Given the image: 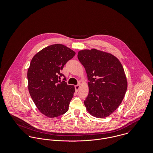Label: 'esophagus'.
Segmentation results:
<instances>
[{"label":"esophagus","instance_id":"esophagus-1","mask_svg":"<svg viewBox=\"0 0 153 153\" xmlns=\"http://www.w3.org/2000/svg\"><path fill=\"white\" fill-rule=\"evenodd\" d=\"M79 87H80L79 85H75V91H76V92H78V90H79Z\"/></svg>","mask_w":153,"mask_h":153}]
</instances>
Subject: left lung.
I'll list each match as a JSON object with an SVG mask.
<instances>
[{"label": "left lung", "mask_w": 153, "mask_h": 153, "mask_svg": "<svg viewBox=\"0 0 153 153\" xmlns=\"http://www.w3.org/2000/svg\"><path fill=\"white\" fill-rule=\"evenodd\" d=\"M78 58L89 81V94L84 101L88 111L98 118L108 116L119 107L127 91L123 66L114 55L94 49L79 51Z\"/></svg>", "instance_id": "obj_1"}]
</instances>
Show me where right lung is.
<instances>
[{
    "label": "right lung",
    "instance_id": "1",
    "mask_svg": "<svg viewBox=\"0 0 153 153\" xmlns=\"http://www.w3.org/2000/svg\"><path fill=\"white\" fill-rule=\"evenodd\" d=\"M75 55L65 46L55 44L45 48L32 59L27 74L29 92L38 109L48 117H59L68 110L75 88L58 79L64 76L66 81L61 71Z\"/></svg>",
    "mask_w": 153,
    "mask_h": 153
}]
</instances>
